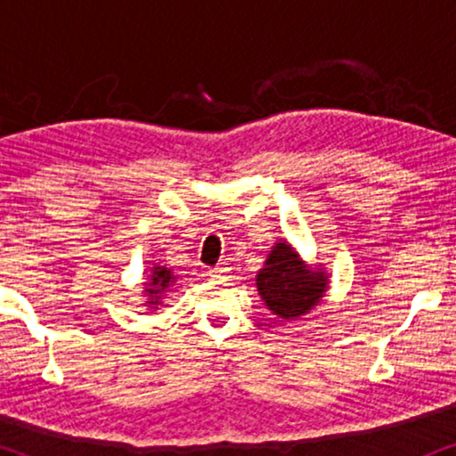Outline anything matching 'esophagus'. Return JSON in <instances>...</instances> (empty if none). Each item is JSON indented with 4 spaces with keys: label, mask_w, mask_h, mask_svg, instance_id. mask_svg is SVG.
<instances>
[{
    "label": "esophagus",
    "mask_w": 456,
    "mask_h": 456,
    "mask_svg": "<svg viewBox=\"0 0 456 456\" xmlns=\"http://www.w3.org/2000/svg\"><path fill=\"white\" fill-rule=\"evenodd\" d=\"M209 276H211V278H224V276H226V267H222V265L211 267Z\"/></svg>",
    "instance_id": "1"
}]
</instances>
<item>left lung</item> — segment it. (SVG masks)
<instances>
[{"label":"left lung","instance_id":"8db88e82","mask_svg":"<svg viewBox=\"0 0 456 456\" xmlns=\"http://www.w3.org/2000/svg\"><path fill=\"white\" fill-rule=\"evenodd\" d=\"M257 290L273 315L295 320L320 303L326 278L322 272L307 270L286 242H278L259 272Z\"/></svg>","mask_w":456,"mask_h":456}]
</instances>
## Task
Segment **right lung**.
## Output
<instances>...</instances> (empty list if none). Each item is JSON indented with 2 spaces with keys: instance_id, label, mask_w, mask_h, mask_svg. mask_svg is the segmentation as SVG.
I'll return each instance as SVG.
<instances>
[{
  "instance_id": "right-lung-1",
  "label": "right lung",
  "mask_w": 456,
  "mask_h": 456,
  "mask_svg": "<svg viewBox=\"0 0 456 456\" xmlns=\"http://www.w3.org/2000/svg\"><path fill=\"white\" fill-rule=\"evenodd\" d=\"M172 284H174L172 270H167V267H159V265L153 267L151 280L145 282V286H149V289L145 290V295L149 298L147 305H159V301L164 298V295Z\"/></svg>"
}]
</instances>
